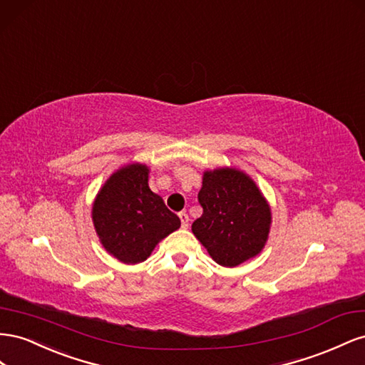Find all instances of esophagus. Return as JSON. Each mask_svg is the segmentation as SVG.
<instances>
[{"label": "esophagus", "instance_id": "obj_1", "mask_svg": "<svg viewBox=\"0 0 365 365\" xmlns=\"http://www.w3.org/2000/svg\"><path fill=\"white\" fill-rule=\"evenodd\" d=\"M179 217H180V222H182V227H188V223H190V217L186 212H179Z\"/></svg>", "mask_w": 365, "mask_h": 365}]
</instances>
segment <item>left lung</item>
Wrapping results in <instances>:
<instances>
[{"label": "left lung", "mask_w": 365, "mask_h": 365, "mask_svg": "<svg viewBox=\"0 0 365 365\" xmlns=\"http://www.w3.org/2000/svg\"><path fill=\"white\" fill-rule=\"evenodd\" d=\"M199 203L203 214L192 232L215 263L235 267L262 252L272 215L247 174L235 168L205 171Z\"/></svg>", "instance_id": "1"}]
</instances>
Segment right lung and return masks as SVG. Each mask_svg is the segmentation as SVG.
<instances>
[{
    "instance_id": "obj_1",
    "label": "right lung",
    "mask_w": 365,
    "mask_h": 365,
    "mask_svg": "<svg viewBox=\"0 0 365 365\" xmlns=\"http://www.w3.org/2000/svg\"><path fill=\"white\" fill-rule=\"evenodd\" d=\"M148 166L131 163L110 175L93 203V223L102 246L125 264L147 259L180 218L148 186Z\"/></svg>"
}]
</instances>
